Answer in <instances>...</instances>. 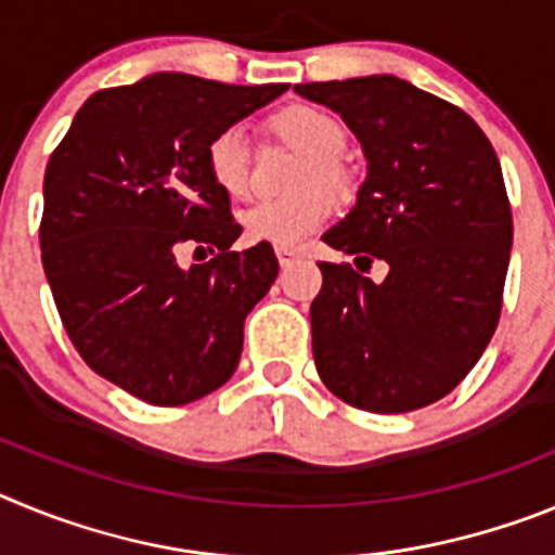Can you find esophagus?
<instances>
[{
    "instance_id": "esophagus-1",
    "label": "esophagus",
    "mask_w": 555,
    "mask_h": 555,
    "mask_svg": "<svg viewBox=\"0 0 555 555\" xmlns=\"http://www.w3.org/2000/svg\"><path fill=\"white\" fill-rule=\"evenodd\" d=\"M274 255H278V261H281V267H292L294 261H300V253L292 247H278L274 249Z\"/></svg>"
}]
</instances>
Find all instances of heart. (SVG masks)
I'll use <instances>...</instances> for the list:
<instances>
[{"mask_svg": "<svg viewBox=\"0 0 555 555\" xmlns=\"http://www.w3.org/2000/svg\"><path fill=\"white\" fill-rule=\"evenodd\" d=\"M274 130L283 139L300 146L308 155L300 171L302 189L292 197H267L249 205L242 214V224L249 238L267 244H300L322 228L333 214V197L317 183L333 191H345L350 183L345 155L347 127L331 111L313 105H294L274 116ZM205 166L210 180L230 194L244 197L253 178V141L242 125H228L205 146Z\"/></svg>", "mask_w": 555, "mask_h": 555, "instance_id": "1", "label": "heart"}]
</instances>
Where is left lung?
I'll return each instance as SVG.
<instances>
[{
	"instance_id": "8db88e82",
	"label": "left lung",
	"mask_w": 555,
	"mask_h": 555,
	"mask_svg": "<svg viewBox=\"0 0 555 555\" xmlns=\"http://www.w3.org/2000/svg\"><path fill=\"white\" fill-rule=\"evenodd\" d=\"M294 91L341 113L370 160L356 208L322 242L358 255V271L390 263L372 284L320 261L313 364L356 409H425L478 364L503 311L514 222L498 155L459 105L397 77Z\"/></svg>"
}]
</instances>
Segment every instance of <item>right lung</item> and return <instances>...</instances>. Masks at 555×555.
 <instances>
[{"label":"right lung","instance_id":"1","mask_svg":"<svg viewBox=\"0 0 555 555\" xmlns=\"http://www.w3.org/2000/svg\"><path fill=\"white\" fill-rule=\"evenodd\" d=\"M286 88L191 75L102 88L49 158L38 238L61 322L96 375L144 403H194L238 366L244 320L281 267L267 242L230 249L242 224L205 146ZM180 246L215 258L180 270Z\"/></svg>","mask_w":555,"mask_h":555}]
</instances>
